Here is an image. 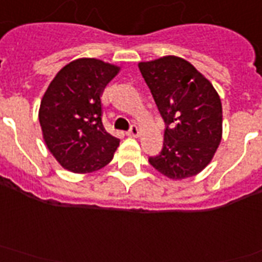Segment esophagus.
<instances>
[{"mask_svg":"<svg viewBox=\"0 0 262 262\" xmlns=\"http://www.w3.org/2000/svg\"><path fill=\"white\" fill-rule=\"evenodd\" d=\"M127 135L134 136V138H136V136H139V128H138V126L133 124V126L129 127V129H128V131H127Z\"/></svg>","mask_w":262,"mask_h":262,"instance_id":"34e87169","label":"esophagus"}]
</instances>
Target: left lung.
Here are the masks:
<instances>
[{
    "label": "left lung",
    "instance_id": "obj_1",
    "mask_svg": "<svg viewBox=\"0 0 262 262\" xmlns=\"http://www.w3.org/2000/svg\"><path fill=\"white\" fill-rule=\"evenodd\" d=\"M139 69L166 126L162 151L148 158L150 165L171 179L196 175L210 163L221 142L217 91L181 57L139 62Z\"/></svg>",
    "mask_w": 262,
    "mask_h": 262
}]
</instances>
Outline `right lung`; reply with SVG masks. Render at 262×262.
Listing matches in <instances>:
<instances>
[{
  "label": "right lung",
  "instance_id": "obj_1",
  "mask_svg": "<svg viewBox=\"0 0 262 262\" xmlns=\"http://www.w3.org/2000/svg\"><path fill=\"white\" fill-rule=\"evenodd\" d=\"M119 68L96 58L67 64L41 100L40 126L53 157L72 172H92L114 158L120 140L103 126L101 92Z\"/></svg>",
  "mask_w": 262,
  "mask_h": 262
}]
</instances>
